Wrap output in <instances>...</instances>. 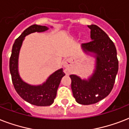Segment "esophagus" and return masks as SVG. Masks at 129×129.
<instances>
[{"label": "esophagus", "instance_id": "esophagus-1", "mask_svg": "<svg viewBox=\"0 0 129 129\" xmlns=\"http://www.w3.org/2000/svg\"><path fill=\"white\" fill-rule=\"evenodd\" d=\"M69 64H70V61L68 59L65 60L63 62V67L64 68L69 67ZM65 73H66V74H67V75H68V74L69 73V71L67 70V71H66Z\"/></svg>", "mask_w": 129, "mask_h": 129}]
</instances>
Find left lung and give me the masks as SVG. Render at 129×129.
<instances>
[{
    "label": "left lung",
    "mask_w": 129,
    "mask_h": 129,
    "mask_svg": "<svg viewBox=\"0 0 129 129\" xmlns=\"http://www.w3.org/2000/svg\"><path fill=\"white\" fill-rule=\"evenodd\" d=\"M91 29V42L81 45L83 53L95 58L94 69L87 79L71 75V89L76 102L83 105L98 102L108 96L113 88L118 70L115 45L96 25H87Z\"/></svg>",
    "instance_id": "left-lung-1"
}]
</instances>
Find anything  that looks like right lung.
<instances>
[{
	"label": "right lung",
	"mask_w": 129,
	"mask_h": 129,
	"mask_svg": "<svg viewBox=\"0 0 129 129\" xmlns=\"http://www.w3.org/2000/svg\"><path fill=\"white\" fill-rule=\"evenodd\" d=\"M50 28L53 27L50 26ZM48 27L32 25L23 31L15 41L9 61L10 73L16 91L25 101L38 106H48L53 104L56 96L58 87L61 79L65 75L63 69H58L47 78L46 81L39 85H31L22 79L19 72V56L25 38L33 33L44 32Z\"/></svg>",
	"instance_id": "right-lung-1"
}]
</instances>
